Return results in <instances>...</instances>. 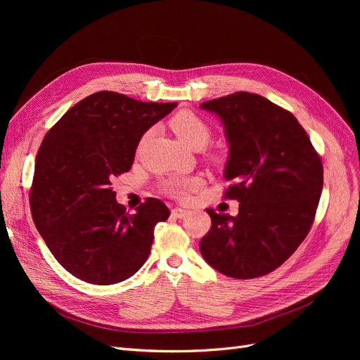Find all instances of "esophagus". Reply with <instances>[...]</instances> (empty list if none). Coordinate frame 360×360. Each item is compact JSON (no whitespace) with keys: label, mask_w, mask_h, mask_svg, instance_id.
Wrapping results in <instances>:
<instances>
[{"label":"esophagus","mask_w":360,"mask_h":360,"mask_svg":"<svg viewBox=\"0 0 360 360\" xmlns=\"http://www.w3.org/2000/svg\"><path fill=\"white\" fill-rule=\"evenodd\" d=\"M188 213H190V212H188V210H184V209H179V207H176V209H174V210H172V214H174L175 217H178V219H184Z\"/></svg>","instance_id":"esophagus-1"}]
</instances>
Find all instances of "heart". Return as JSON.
Wrapping results in <instances>:
<instances>
[{
	"mask_svg": "<svg viewBox=\"0 0 360 360\" xmlns=\"http://www.w3.org/2000/svg\"><path fill=\"white\" fill-rule=\"evenodd\" d=\"M175 136L190 148L202 147L210 139V127L201 117L191 110H181L169 122ZM150 132H146L140 146L146 143ZM201 178L198 176H174L162 182V191L176 200H185L193 191L198 190Z\"/></svg>",
	"mask_w": 360,
	"mask_h": 360,
	"instance_id": "1",
	"label": "heart"
}]
</instances>
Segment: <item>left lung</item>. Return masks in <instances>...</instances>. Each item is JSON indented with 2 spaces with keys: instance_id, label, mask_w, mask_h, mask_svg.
<instances>
[{
  "instance_id": "1",
  "label": "left lung",
  "mask_w": 360,
  "mask_h": 360,
  "mask_svg": "<svg viewBox=\"0 0 360 360\" xmlns=\"http://www.w3.org/2000/svg\"><path fill=\"white\" fill-rule=\"evenodd\" d=\"M216 113L229 144L224 197L239 201L238 216L207 209L212 229L204 259L221 274L255 278L280 267L314 223L324 170L293 113L255 93L238 91L200 105Z\"/></svg>"
}]
</instances>
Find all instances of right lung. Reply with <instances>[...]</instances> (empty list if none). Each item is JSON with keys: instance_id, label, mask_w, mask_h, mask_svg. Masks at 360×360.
I'll list each match as a JSON object with an SVG mask.
<instances>
[{"instance_id": "obj_1", "label": "right lung", "mask_w": 360, "mask_h": 360, "mask_svg": "<svg viewBox=\"0 0 360 360\" xmlns=\"http://www.w3.org/2000/svg\"><path fill=\"white\" fill-rule=\"evenodd\" d=\"M176 105L103 90L75 103L48 131L34 162L30 210L46 247L72 276L115 285L148 258L155 226L169 209L148 198L128 214L110 181L128 172L144 132Z\"/></svg>"}]
</instances>
